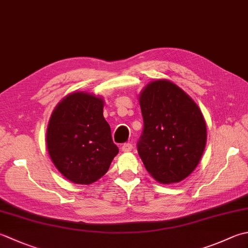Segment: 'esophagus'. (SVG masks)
Here are the masks:
<instances>
[{
  "instance_id": "esophagus-1",
  "label": "esophagus",
  "mask_w": 248,
  "mask_h": 248,
  "mask_svg": "<svg viewBox=\"0 0 248 248\" xmlns=\"http://www.w3.org/2000/svg\"><path fill=\"white\" fill-rule=\"evenodd\" d=\"M132 148H133V146H132V144H131V143H124L123 146H121V150H123V152H124V153L131 152Z\"/></svg>"
}]
</instances>
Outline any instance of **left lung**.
Segmentation results:
<instances>
[{
	"mask_svg": "<svg viewBox=\"0 0 248 248\" xmlns=\"http://www.w3.org/2000/svg\"><path fill=\"white\" fill-rule=\"evenodd\" d=\"M144 128L138 152L145 168L162 184L178 183L198 166L206 124L198 105L179 87L156 80L140 95Z\"/></svg>",
	"mask_w": 248,
	"mask_h": 248,
	"instance_id": "obj_1",
	"label": "left lung"
}]
</instances>
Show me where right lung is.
Masks as SVG:
<instances>
[{"instance_id":"right-lung-1","label":"right lung","mask_w":248,"mask_h":248,"mask_svg":"<svg viewBox=\"0 0 248 248\" xmlns=\"http://www.w3.org/2000/svg\"><path fill=\"white\" fill-rule=\"evenodd\" d=\"M47 148L53 164L69 181L89 185L101 178L119 149L103 116V100L75 92L63 99L50 117Z\"/></svg>"}]
</instances>
